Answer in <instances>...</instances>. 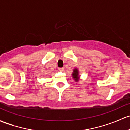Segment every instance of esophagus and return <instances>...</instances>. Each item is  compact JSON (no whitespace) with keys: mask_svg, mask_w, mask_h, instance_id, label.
I'll use <instances>...</instances> for the list:
<instances>
[{"mask_svg":"<svg viewBox=\"0 0 130 130\" xmlns=\"http://www.w3.org/2000/svg\"><path fill=\"white\" fill-rule=\"evenodd\" d=\"M64 70H65V69H64L63 67H62V68H60V69H59V70H60V71H61V72H63Z\"/></svg>","mask_w":130,"mask_h":130,"instance_id":"1","label":"esophagus"}]
</instances>
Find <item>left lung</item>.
Here are the masks:
<instances>
[{"label": "left lung", "instance_id": "8db88e82", "mask_svg": "<svg viewBox=\"0 0 130 130\" xmlns=\"http://www.w3.org/2000/svg\"><path fill=\"white\" fill-rule=\"evenodd\" d=\"M73 78L75 79V81H78V71L77 69H75L73 70V73L72 74Z\"/></svg>", "mask_w": 130, "mask_h": 130}]
</instances>
